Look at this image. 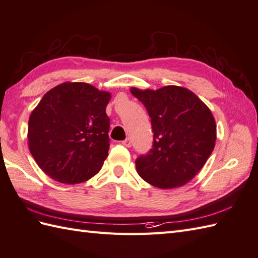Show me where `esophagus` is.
<instances>
[{"label": "esophagus", "mask_w": 258, "mask_h": 258, "mask_svg": "<svg viewBox=\"0 0 258 258\" xmlns=\"http://www.w3.org/2000/svg\"><path fill=\"white\" fill-rule=\"evenodd\" d=\"M122 144H123V146H124V147H127V148H130V147H131V141H130V139H129V138H127V139H125V140H123V141H122Z\"/></svg>", "instance_id": "obj_1"}]
</instances>
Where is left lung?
I'll return each instance as SVG.
<instances>
[{"instance_id": "obj_1", "label": "left lung", "mask_w": 258, "mask_h": 258, "mask_svg": "<svg viewBox=\"0 0 258 258\" xmlns=\"http://www.w3.org/2000/svg\"><path fill=\"white\" fill-rule=\"evenodd\" d=\"M146 106L153 130V148L138 158L137 172L161 189L186 185L206 164L215 148V117L202 99L183 86L159 90L131 87Z\"/></svg>"}]
</instances>
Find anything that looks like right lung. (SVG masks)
Segmentation results:
<instances>
[{
	"label": "right lung",
	"mask_w": 258,
	"mask_h": 258,
	"mask_svg": "<svg viewBox=\"0 0 258 258\" xmlns=\"http://www.w3.org/2000/svg\"><path fill=\"white\" fill-rule=\"evenodd\" d=\"M111 94L84 82H64L48 91L31 111L28 148L48 176L80 184L100 171L109 150Z\"/></svg>",
	"instance_id": "obj_1"
}]
</instances>
